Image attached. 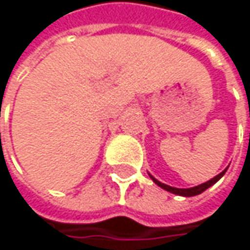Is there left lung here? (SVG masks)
<instances>
[{
  "label": "left lung",
  "instance_id": "left-lung-1",
  "mask_svg": "<svg viewBox=\"0 0 250 250\" xmlns=\"http://www.w3.org/2000/svg\"><path fill=\"white\" fill-rule=\"evenodd\" d=\"M229 168V167H227ZM227 168H226L223 172H220L219 175H216L214 178H211L210 181H207V182H204V184H200V185H197V187H192V188H175V187H169V185H167V184H164V182H161V181H158L155 176H152V175L149 174V176L152 178V181L156 184V185H159L161 188H164L165 191H169V192H172V194H176V195H182V197H194V195H198V194H201V192H204L207 188H210L211 185H214L223 175L226 174V171H227Z\"/></svg>",
  "mask_w": 250,
  "mask_h": 250
}]
</instances>
